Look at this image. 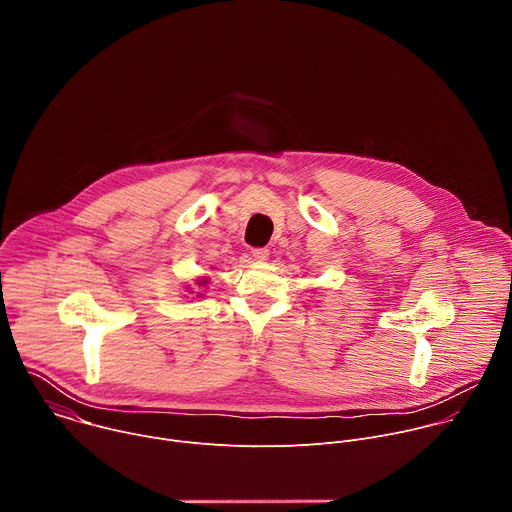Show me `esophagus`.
Wrapping results in <instances>:
<instances>
[{"label":"esophagus","mask_w":512,"mask_h":512,"mask_svg":"<svg viewBox=\"0 0 512 512\" xmlns=\"http://www.w3.org/2000/svg\"><path fill=\"white\" fill-rule=\"evenodd\" d=\"M251 257H253L255 261H265V259L269 257V249H265V247H257V249H253V251H251Z\"/></svg>","instance_id":"34e87169"}]
</instances>
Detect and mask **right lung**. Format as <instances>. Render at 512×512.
<instances>
[{"instance_id": "obj_1", "label": "right lung", "mask_w": 512, "mask_h": 512, "mask_svg": "<svg viewBox=\"0 0 512 512\" xmlns=\"http://www.w3.org/2000/svg\"><path fill=\"white\" fill-rule=\"evenodd\" d=\"M200 283H202V285H204V283H206V281H204V279H200Z\"/></svg>"}]
</instances>
